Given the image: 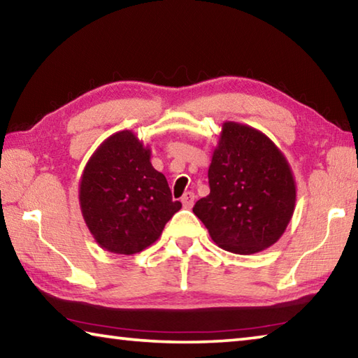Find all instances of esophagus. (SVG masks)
Returning a JSON list of instances; mask_svg holds the SVG:
<instances>
[{"label":"esophagus","mask_w":358,"mask_h":358,"mask_svg":"<svg viewBox=\"0 0 358 358\" xmlns=\"http://www.w3.org/2000/svg\"><path fill=\"white\" fill-rule=\"evenodd\" d=\"M194 199H196V196H194V192L187 191L183 194V197H181V203H183L185 208H191L194 205Z\"/></svg>","instance_id":"esophagus-1"}]
</instances>
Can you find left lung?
<instances>
[{
	"label": "left lung",
	"mask_w": 358,
	"mask_h": 358,
	"mask_svg": "<svg viewBox=\"0 0 358 358\" xmlns=\"http://www.w3.org/2000/svg\"><path fill=\"white\" fill-rule=\"evenodd\" d=\"M210 194L194 215L211 240L235 254L275 245L295 208V180L286 157L262 132L226 121L208 169Z\"/></svg>",
	"instance_id": "left-lung-1"
}]
</instances>
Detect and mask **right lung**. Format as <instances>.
Listing matches in <instances>:
<instances>
[{"instance_id": "right-lung-1", "label": "right lung", "mask_w": 358, "mask_h": 358, "mask_svg": "<svg viewBox=\"0 0 358 358\" xmlns=\"http://www.w3.org/2000/svg\"><path fill=\"white\" fill-rule=\"evenodd\" d=\"M150 148L131 131L101 143L85 166L78 187L83 220L101 248L115 254L153 245L181 208L164 175L150 162Z\"/></svg>"}]
</instances>
